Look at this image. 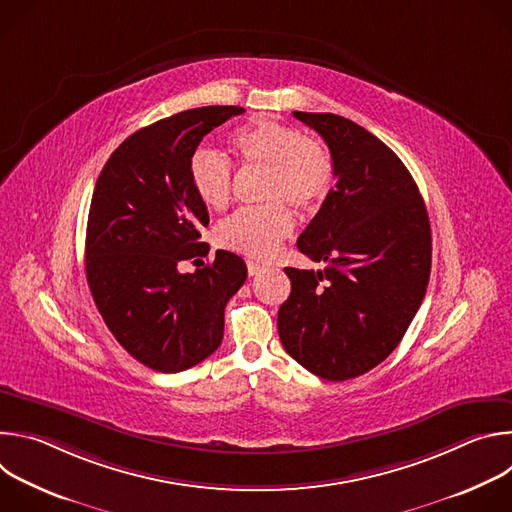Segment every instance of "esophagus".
<instances>
[{
	"mask_svg": "<svg viewBox=\"0 0 512 512\" xmlns=\"http://www.w3.org/2000/svg\"><path fill=\"white\" fill-rule=\"evenodd\" d=\"M261 269H263L261 263H257V261H247V271H249V275H257Z\"/></svg>",
	"mask_w": 512,
	"mask_h": 512,
	"instance_id": "esophagus-1",
	"label": "esophagus"
}]
</instances>
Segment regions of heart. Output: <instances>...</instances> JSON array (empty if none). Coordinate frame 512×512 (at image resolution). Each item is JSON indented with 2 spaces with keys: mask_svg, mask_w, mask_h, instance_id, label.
<instances>
[{
  "mask_svg": "<svg viewBox=\"0 0 512 512\" xmlns=\"http://www.w3.org/2000/svg\"><path fill=\"white\" fill-rule=\"evenodd\" d=\"M231 148L243 164L265 168L261 198L267 204L225 218L214 231V241L239 255L267 259L294 231V216L285 202L298 210H312L330 192L332 156L318 139L267 117L237 129L231 135ZM190 184L204 206L221 210L231 202L233 168L223 156L198 150L190 158Z\"/></svg>",
  "mask_w": 512,
  "mask_h": 512,
  "instance_id": "b5f03b06",
  "label": "heart"
}]
</instances>
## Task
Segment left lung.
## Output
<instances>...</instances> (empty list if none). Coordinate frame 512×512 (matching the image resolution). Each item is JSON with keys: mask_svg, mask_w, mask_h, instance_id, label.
<instances>
[{"mask_svg": "<svg viewBox=\"0 0 512 512\" xmlns=\"http://www.w3.org/2000/svg\"><path fill=\"white\" fill-rule=\"evenodd\" d=\"M294 117L330 150L336 184L298 239L324 269L285 267L291 294L277 312L287 354L326 381L383 362L417 314L431 271V229L419 188L397 154L334 113Z\"/></svg>", "mask_w": 512, "mask_h": 512, "instance_id": "left-lung-1", "label": "left lung"}]
</instances>
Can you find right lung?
I'll list each match as a JSON object with an SVG mask.
<instances>
[{"label": "right lung", "instance_id": "1", "mask_svg": "<svg viewBox=\"0 0 512 512\" xmlns=\"http://www.w3.org/2000/svg\"><path fill=\"white\" fill-rule=\"evenodd\" d=\"M243 107H198L129 135L95 184L85 245L87 281L117 342L158 373H180L210 356L223 340L225 306L247 279L245 261L216 251L200 231L208 210L190 184V158L214 127Z\"/></svg>", "mask_w": 512, "mask_h": 512}]
</instances>
